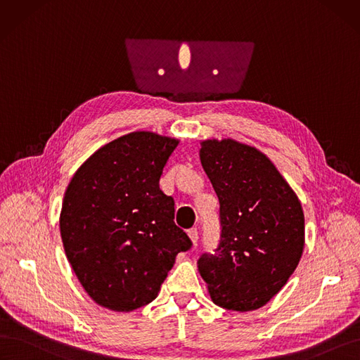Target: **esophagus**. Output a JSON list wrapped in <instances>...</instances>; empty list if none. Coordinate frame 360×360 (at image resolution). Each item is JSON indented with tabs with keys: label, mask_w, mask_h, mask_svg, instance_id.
<instances>
[{
	"label": "esophagus",
	"mask_w": 360,
	"mask_h": 360,
	"mask_svg": "<svg viewBox=\"0 0 360 360\" xmlns=\"http://www.w3.org/2000/svg\"><path fill=\"white\" fill-rule=\"evenodd\" d=\"M187 234L190 237V240L193 242V245H197V240H198V231H197V229H190L187 231Z\"/></svg>",
	"instance_id": "34e87169"
}]
</instances>
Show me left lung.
Returning <instances> with one entry per match:
<instances>
[{"instance_id":"left-lung-1","label":"left lung","mask_w":360,"mask_h":360,"mask_svg":"<svg viewBox=\"0 0 360 360\" xmlns=\"http://www.w3.org/2000/svg\"><path fill=\"white\" fill-rule=\"evenodd\" d=\"M202 166L219 198L221 242L198 273L222 309L252 311L281 290L301 259L300 198L271 160L236 139L200 142Z\"/></svg>"}]
</instances>
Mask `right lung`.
I'll use <instances>...</instances> for the list:
<instances>
[{
	"mask_svg": "<svg viewBox=\"0 0 360 360\" xmlns=\"http://www.w3.org/2000/svg\"><path fill=\"white\" fill-rule=\"evenodd\" d=\"M179 139L138 130L93 153L77 169L60 210L63 249L87 295L112 311L157 298L176 255L191 248L173 222L160 176Z\"/></svg>",
	"mask_w": 360,
	"mask_h": 360,
	"instance_id": "1",
	"label": "right lung"
}]
</instances>
